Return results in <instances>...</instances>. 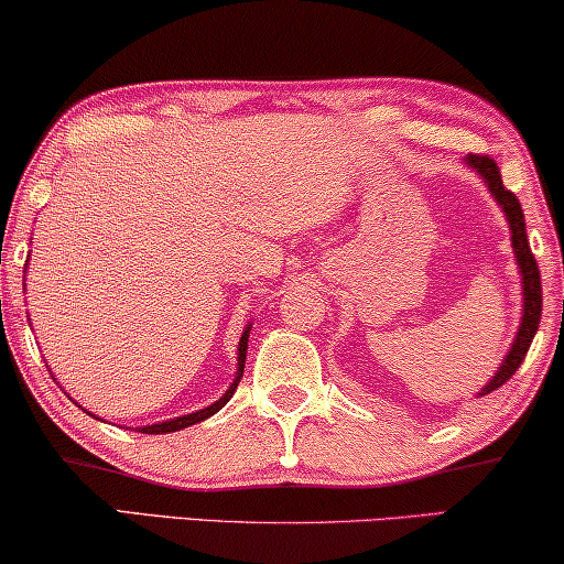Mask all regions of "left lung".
<instances>
[{
  "mask_svg": "<svg viewBox=\"0 0 564 564\" xmlns=\"http://www.w3.org/2000/svg\"><path fill=\"white\" fill-rule=\"evenodd\" d=\"M465 161H467V166H473L475 172L482 176L485 184H488L490 195L496 197V203L500 207H503L508 228H511V243H513V253H516V264H519V269H521V288H523V318H521L519 334H516L513 344H511V351H508L503 365L498 367L496 377H492V380L485 384L480 392H477V395H488V392L498 390L500 384L511 380L516 369L521 367L523 357H527L531 338H534L539 321H542V276H539L534 253H531V249H529L527 223H523L521 203L516 199L511 189L503 187L498 164L490 156H480V153H469Z\"/></svg>",
  "mask_w": 564,
  "mask_h": 564,
  "instance_id": "left-lung-1",
  "label": "left lung"
}]
</instances>
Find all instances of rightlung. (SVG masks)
I'll return each instance as SVG.
<instances>
[{"label":"right lung","instance_id":"obj_1","mask_svg":"<svg viewBox=\"0 0 564 564\" xmlns=\"http://www.w3.org/2000/svg\"><path fill=\"white\" fill-rule=\"evenodd\" d=\"M249 330H251V323H249V326H246L243 336H241V341H238V369H236V380H234V384H230V388L226 390V395L215 400L213 405L203 408V411H197V413H187V415H180V419H172V421H161V423H153V426H141V429H138V431H141V434H172V431H180V429L195 426V423L205 421V419H210V415L218 413L220 408L226 405L230 398H234V392H236V388H238V382H241V377H243L246 349H249Z\"/></svg>","mask_w":564,"mask_h":564}]
</instances>
